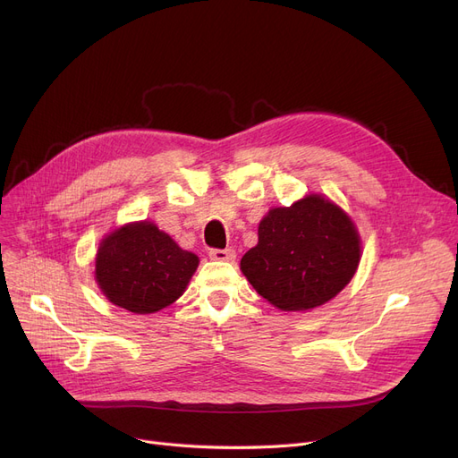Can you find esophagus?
Masks as SVG:
<instances>
[{"label":"esophagus","mask_w":458,"mask_h":458,"mask_svg":"<svg viewBox=\"0 0 458 458\" xmlns=\"http://www.w3.org/2000/svg\"><path fill=\"white\" fill-rule=\"evenodd\" d=\"M211 259H221V261H233L235 250L233 249H211L209 250Z\"/></svg>","instance_id":"1"}]
</instances>
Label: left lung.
<instances>
[{"label": "left lung", "mask_w": 458, "mask_h": 458, "mask_svg": "<svg viewBox=\"0 0 458 458\" xmlns=\"http://www.w3.org/2000/svg\"><path fill=\"white\" fill-rule=\"evenodd\" d=\"M358 261L360 239L349 216L330 200L310 195L263 216L258 245L242 258V271L263 299L299 311L338 295Z\"/></svg>", "instance_id": "left-lung-1"}]
</instances>
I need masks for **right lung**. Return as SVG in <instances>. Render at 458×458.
I'll use <instances>...</instances> for the list:
<instances>
[{"label": "right lung", "instance_id": "1", "mask_svg": "<svg viewBox=\"0 0 458 458\" xmlns=\"http://www.w3.org/2000/svg\"><path fill=\"white\" fill-rule=\"evenodd\" d=\"M197 267L195 254L144 221L114 230L100 243L96 282L113 304L133 314H154L185 292Z\"/></svg>", "mask_w": 458, "mask_h": 458}]
</instances>
